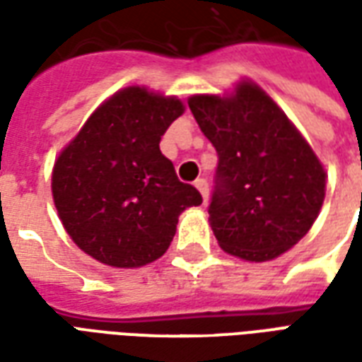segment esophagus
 I'll return each instance as SVG.
<instances>
[{
	"instance_id": "esophagus-1",
	"label": "esophagus",
	"mask_w": 362,
	"mask_h": 362,
	"mask_svg": "<svg viewBox=\"0 0 362 362\" xmlns=\"http://www.w3.org/2000/svg\"><path fill=\"white\" fill-rule=\"evenodd\" d=\"M196 188L199 189L202 197H204L205 202H207V197H209V184H207V180H205V178H197Z\"/></svg>"
}]
</instances>
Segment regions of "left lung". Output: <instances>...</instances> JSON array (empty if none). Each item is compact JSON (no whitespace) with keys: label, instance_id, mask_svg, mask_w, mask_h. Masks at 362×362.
<instances>
[{"label":"left lung","instance_id":"8db88e82","mask_svg":"<svg viewBox=\"0 0 362 362\" xmlns=\"http://www.w3.org/2000/svg\"><path fill=\"white\" fill-rule=\"evenodd\" d=\"M188 106L219 155L209 223L221 248L248 262L293 248L326 196V170L310 145L252 81L228 96H189Z\"/></svg>","mask_w":362,"mask_h":362}]
</instances>
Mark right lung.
Wrapping results in <instances>:
<instances>
[{"mask_svg": "<svg viewBox=\"0 0 362 362\" xmlns=\"http://www.w3.org/2000/svg\"><path fill=\"white\" fill-rule=\"evenodd\" d=\"M184 104L127 87L112 95L59 153L52 196L67 235L112 267H139L173 243L178 215L202 204L160 153V137Z\"/></svg>", "mask_w": 362, "mask_h": 362, "instance_id": "1", "label": "right lung"}]
</instances>
